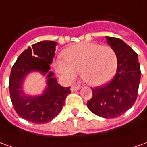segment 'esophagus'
Instances as JSON below:
<instances>
[{"label": "esophagus", "mask_w": 147, "mask_h": 147, "mask_svg": "<svg viewBox=\"0 0 147 147\" xmlns=\"http://www.w3.org/2000/svg\"><path fill=\"white\" fill-rule=\"evenodd\" d=\"M81 88V87L80 85H76V86H72L71 88V91H78V90H80Z\"/></svg>", "instance_id": "obj_1"}]
</instances>
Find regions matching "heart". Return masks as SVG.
<instances>
[{
  "label": "heart",
  "instance_id": "obj_1",
  "mask_svg": "<svg viewBox=\"0 0 147 147\" xmlns=\"http://www.w3.org/2000/svg\"><path fill=\"white\" fill-rule=\"evenodd\" d=\"M63 57L65 60L58 59L54 64L60 76L72 82L80 71L82 79L94 87L109 82L118 65L116 53L111 46L91 42L71 45L63 51Z\"/></svg>",
  "mask_w": 147,
  "mask_h": 147
}]
</instances>
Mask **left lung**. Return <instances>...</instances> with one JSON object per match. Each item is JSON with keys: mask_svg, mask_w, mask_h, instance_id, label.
<instances>
[{"mask_svg": "<svg viewBox=\"0 0 147 147\" xmlns=\"http://www.w3.org/2000/svg\"><path fill=\"white\" fill-rule=\"evenodd\" d=\"M108 45L117 55L116 74L102 87L91 88L92 97L88 109L98 116L113 119L122 115L136 101L141 71L138 54L119 38L106 36Z\"/></svg>", "mask_w": 147, "mask_h": 147, "instance_id": "8db88e82", "label": "left lung"}]
</instances>
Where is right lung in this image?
Here are the masks:
<instances>
[{
  "label": "right lung",
  "mask_w": 147,
  "mask_h": 147,
  "mask_svg": "<svg viewBox=\"0 0 147 147\" xmlns=\"http://www.w3.org/2000/svg\"><path fill=\"white\" fill-rule=\"evenodd\" d=\"M55 41L39 42L28 47L16 59L9 77V92L13 107L24 119L34 123H47L58 115L63 108L70 87L60 86L54 74L47 76V88L43 95H26L22 90L24 80L31 71H40L44 76L49 72L55 56Z\"/></svg>",
  "instance_id": "obj_1"
}]
</instances>
